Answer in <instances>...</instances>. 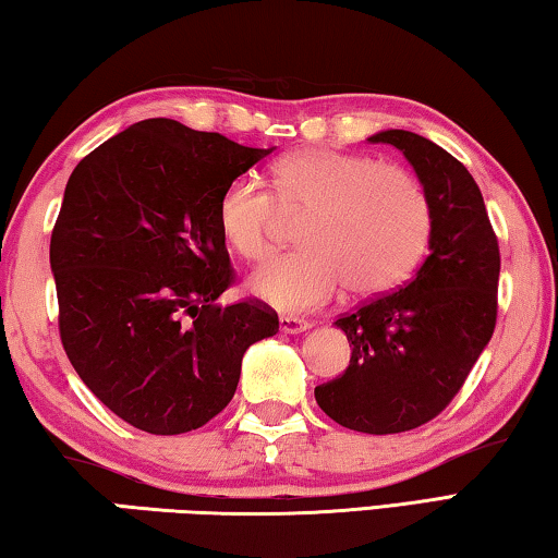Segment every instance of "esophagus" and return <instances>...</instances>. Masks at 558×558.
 I'll list each match as a JSON object with an SVG mask.
<instances>
[{"label":"esophagus","instance_id":"34e87169","mask_svg":"<svg viewBox=\"0 0 558 558\" xmlns=\"http://www.w3.org/2000/svg\"><path fill=\"white\" fill-rule=\"evenodd\" d=\"M310 329V323L302 317H292V315H280V332L286 335H300Z\"/></svg>","mask_w":558,"mask_h":558}]
</instances>
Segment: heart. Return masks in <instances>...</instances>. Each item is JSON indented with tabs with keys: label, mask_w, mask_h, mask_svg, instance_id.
Wrapping results in <instances>:
<instances>
[{
	"label": "heart",
	"mask_w": 558,
	"mask_h": 558,
	"mask_svg": "<svg viewBox=\"0 0 558 558\" xmlns=\"http://www.w3.org/2000/svg\"><path fill=\"white\" fill-rule=\"evenodd\" d=\"M286 216L300 251L253 270L248 288L282 313H307L344 286L381 295L411 276L433 235V206L421 179L401 165L329 147H305L272 165V192L235 177L219 199V231L241 258H260Z\"/></svg>",
	"instance_id": "1"
}]
</instances>
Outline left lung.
Returning <instances> with one entry per match:
<instances>
[{"label":"left lung","mask_w":558,"mask_h":558,"mask_svg":"<svg viewBox=\"0 0 558 558\" xmlns=\"http://www.w3.org/2000/svg\"><path fill=\"white\" fill-rule=\"evenodd\" d=\"M369 140L401 149L418 174L433 206L430 253L403 288L337 319L352 359L315 399L339 426L386 436L433 421L465 384L495 332L499 245L465 165L409 130Z\"/></svg>","instance_id":"8db88e82"}]
</instances>
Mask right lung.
Masks as SVG:
<instances>
[{"mask_svg":"<svg viewBox=\"0 0 558 558\" xmlns=\"http://www.w3.org/2000/svg\"><path fill=\"white\" fill-rule=\"evenodd\" d=\"M268 149L149 118L75 165L51 231L59 332L83 384L145 433L202 428L233 399L241 359L278 332L233 286L219 199Z\"/></svg>","mask_w":558,"mask_h":558,"instance_id":"add662e5","label":"right lung"}]
</instances>
